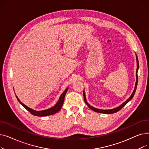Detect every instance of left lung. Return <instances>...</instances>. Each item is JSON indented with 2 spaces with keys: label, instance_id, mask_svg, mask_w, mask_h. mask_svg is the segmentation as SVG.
<instances>
[{
  "label": "left lung",
  "instance_id": "1",
  "mask_svg": "<svg viewBox=\"0 0 149 149\" xmlns=\"http://www.w3.org/2000/svg\"><path fill=\"white\" fill-rule=\"evenodd\" d=\"M136 63H137V68H136V83H135V89H134V91H133L132 95H130V97L125 101L124 103H123L122 104H121L120 106L117 107L115 109H109V110H103V109H97V108H95L93 107L92 106H91V105H89L88 104V103L86 101V95H85V93H84V91H83V96H84V101L86 104H87V106L91 109H92V111H95V112H99V113H106V114H108V113H114L115 112H117L118 111H119L120 109H121L125 105H126L129 101H130L132 98L134 97V95H135V91H136V88H137V84H138V70L139 69V62H138V57L136 55Z\"/></svg>",
  "mask_w": 149,
  "mask_h": 149
}]
</instances>
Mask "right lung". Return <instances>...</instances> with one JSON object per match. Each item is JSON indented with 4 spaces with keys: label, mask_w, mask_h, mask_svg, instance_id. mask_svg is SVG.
<instances>
[{
    "label": "right lung",
    "mask_w": 149,
    "mask_h": 149,
    "mask_svg": "<svg viewBox=\"0 0 149 149\" xmlns=\"http://www.w3.org/2000/svg\"><path fill=\"white\" fill-rule=\"evenodd\" d=\"M68 90V88H67L65 89V91L63 92V93L60 95V98H59L58 101H57V103L56 104V105L54 106L53 107H52L49 109H46V110H43V111H34V110H33V109L28 107V106H26V105H25L24 104L22 103L16 95H15V96H16V98H17V100L19 101V102L23 107H24L26 109V110H28L31 114L33 115H35V116H45L53 115L54 113H57V112H58L60 110L62 106H63V104L65 97L66 95V93Z\"/></svg>",
    "instance_id": "1"
}]
</instances>
